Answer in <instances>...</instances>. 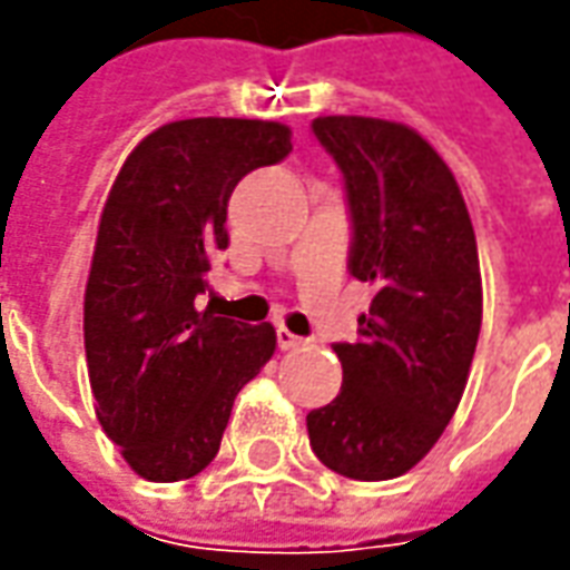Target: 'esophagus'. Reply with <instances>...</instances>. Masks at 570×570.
Returning <instances> with one entry per match:
<instances>
[{"label":"esophagus","instance_id":"1","mask_svg":"<svg viewBox=\"0 0 570 570\" xmlns=\"http://www.w3.org/2000/svg\"><path fill=\"white\" fill-rule=\"evenodd\" d=\"M298 345H302V338H298V335L289 333L286 326H277V347H281V351H293V347Z\"/></svg>","mask_w":570,"mask_h":570}]
</instances>
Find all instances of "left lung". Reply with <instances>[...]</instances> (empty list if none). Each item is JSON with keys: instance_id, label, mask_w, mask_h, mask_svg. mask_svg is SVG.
I'll use <instances>...</instances> for the list:
<instances>
[{"instance_id": "8db88e82", "label": "left lung", "mask_w": 570, "mask_h": 570, "mask_svg": "<svg viewBox=\"0 0 570 570\" xmlns=\"http://www.w3.org/2000/svg\"><path fill=\"white\" fill-rule=\"evenodd\" d=\"M345 176L347 268L375 286L357 342H338L342 391L308 412L323 464L360 482L403 476L436 445L466 387L482 277L464 195L419 130L363 116L314 118Z\"/></svg>"}]
</instances>
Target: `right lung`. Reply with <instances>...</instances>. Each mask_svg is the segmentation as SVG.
<instances>
[{
  "instance_id": "1",
  "label": "right lung",
  "mask_w": 570,
  "mask_h": 570,
  "mask_svg": "<svg viewBox=\"0 0 570 570\" xmlns=\"http://www.w3.org/2000/svg\"><path fill=\"white\" fill-rule=\"evenodd\" d=\"M293 151L259 118H186L151 130L109 188L85 286V357L97 421L137 476L191 479L210 464L237 391L277 347L272 323L198 311L228 247L235 186Z\"/></svg>"
}]
</instances>
